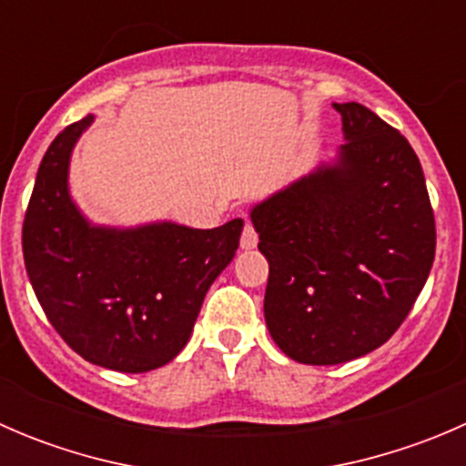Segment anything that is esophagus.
I'll return each mask as SVG.
<instances>
[{
    "instance_id": "esophagus-1",
    "label": "esophagus",
    "mask_w": 466,
    "mask_h": 466,
    "mask_svg": "<svg viewBox=\"0 0 466 466\" xmlns=\"http://www.w3.org/2000/svg\"><path fill=\"white\" fill-rule=\"evenodd\" d=\"M259 243V234H257L255 225L250 223V218L243 220V232H241V248L243 250H252Z\"/></svg>"
}]
</instances>
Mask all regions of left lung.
Instances as JSON below:
<instances>
[{
  "mask_svg": "<svg viewBox=\"0 0 466 466\" xmlns=\"http://www.w3.org/2000/svg\"><path fill=\"white\" fill-rule=\"evenodd\" d=\"M347 142L252 209L268 259V331L286 356L338 365L383 345L435 259V216L408 139L360 103H336Z\"/></svg>",
  "mask_w": 466,
  "mask_h": 466,
  "instance_id": "left-lung-1",
  "label": "left lung"
}]
</instances>
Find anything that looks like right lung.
<instances>
[{
	"mask_svg": "<svg viewBox=\"0 0 466 466\" xmlns=\"http://www.w3.org/2000/svg\"><path fill=\"white\" fill-rule=\"evenodd\" d=\"M92 119L67 126L42 157L22 225L25 266L42 311L78 356L148 372L187 345L211 281L237 252L243 220L214 229L92 228L67 191L69 155Z\"/></svg>",
	"mask_w": 466,
	"mask_h": 466,
	"instance_id": "right-lung-1",
	"label": "right lung"
}]
</instances>
